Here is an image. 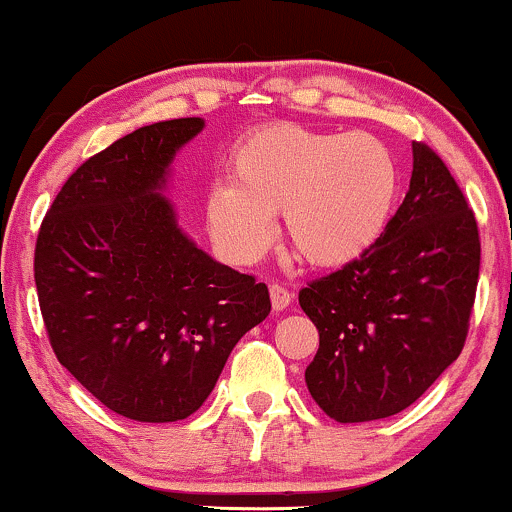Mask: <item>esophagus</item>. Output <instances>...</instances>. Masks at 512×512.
<instances>
[{
	"mask_svg": "<svg viewBox=\"0 0 512 512\" xmlns=\"http://www.w3.org/2000/svg\"><path fill=\"white\" fill-rule=\"evenodd\" d=\"M269 296H272V305H274V310H284V308H289V303H291V293L284 289V286L281 284H272L269 286Z\"/></svg>",
	"mask_w": 512,
	"mask_h": 512,
	"instance_id": "obj_1",
	"label": "esophagus"
}]
</instances>
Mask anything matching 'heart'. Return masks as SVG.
Segmentation results:
<instances>
[{
  "label": "heart",
  "instance_id": "1",
  "mask_svg": "<svg viewBox=\"0 0 512 512\" xmlns=\"http://www.w3.org/2000/svg\"><path fill=\"white\" fill-rule=\"evenodd\" d=\"M233 187H216L207 214L214 238L236 260L272 243L284 211L293 255L313 267H344L378 243L395 211L399 168L366 132H317L276 122L243 137L231 156Z\"/></svg>",
  "mask_w": 512,
  "mask_h": 512
}]
</instances>
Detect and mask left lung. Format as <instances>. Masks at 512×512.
I'll return each mask as SVG.
<instances>
[{
	"label": "left lung",
	"instance_id": "obj_1",
	"mask_svg": "<svg viewBox=\"0 0 512 512\" xmlns=\"http://www.w3.org/2000/svg\"><path fill=\"white\" fill-rule=\"evenodd\" d=\"M409 192L366 255L298 293L320 334L305 383L327 416L399 414L462 354L477 298L474 211L436 151L414 142Z\"/></svg>",
	"mask_w": 512,
	"mask_h": 512
}]
</instances>
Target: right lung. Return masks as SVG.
I'll return each instance as SVG.
<instances>
[{
  "label": "right lung",
  "instance_id": "obj_1",
  "mask_svg": "<svg viewBox=\"0 0 512 512\" xmlns=\"http://www.w3.org/2000/svg\"><path fill=\"white\" fill-rule=\"evenodd\" d=\"M204 120L134 129L69 175L40 223L35 289L57 361L125 419H187L238 339L272 310L252 274L211 260L161 195Z\"/></svg>",
  "mask_w": 512,
  "mask_h": 512
}]
</instances>
